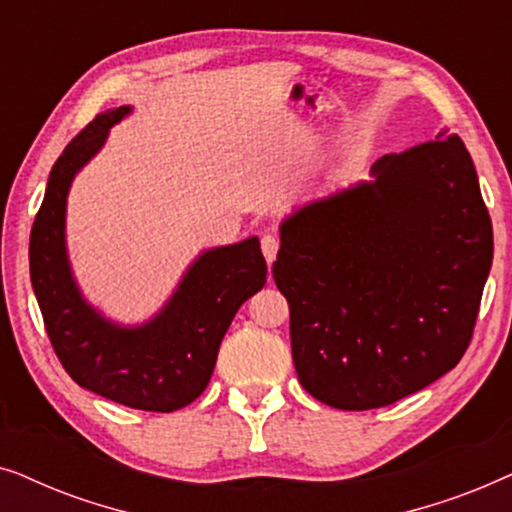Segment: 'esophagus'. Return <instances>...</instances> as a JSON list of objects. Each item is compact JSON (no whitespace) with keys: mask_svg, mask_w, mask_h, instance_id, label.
Listing matches in <instances>:
<instances>
[{"mask_svg":"<svg viewBox=\"0 0 512 512\" xmlns=\"http://www.w3.org/2000/svg\"><path fill=\"white\" fill-rule=\"evenodd\" d=\"M261 249H263V256L265 261L272 265V261L277 258V251H279V240L275 235H263L261 237Z\"/></svg>","mask_w":512,"mask_h":512,"instance_id":"1","label":"esophagus"}]
</instances>
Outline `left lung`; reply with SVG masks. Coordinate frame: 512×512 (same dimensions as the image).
Segmentation results:
<instances>
[{"instance_id": "left-lung-1", "label": "left lung", "mask_w": 512, "mask_h": 512, "mask_svg": "<svg viewBox=\"0 0 512 512\" xmlns=\"http://www.w3.org/2000/svg\"><path fill=\"white\" fill-rule=\"evenodd\" d=\"M370 174L284 219L272 263L298 380L338 410L384 408L450 373L473 338L494 256L457 135L382 156Z\"/></svg>"}]
</instances>
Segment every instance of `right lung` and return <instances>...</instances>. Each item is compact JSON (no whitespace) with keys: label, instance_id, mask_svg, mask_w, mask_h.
I'll return each mask as SVG.
<instances>
[{"label":"right lung","instance_id":"obj_1","mask_svg":"<svg viewBox=\"0 0 512 512\" xmlns=\"http://www.w3.org/2000/svg\"><path fill=\"white\" fill-rule=\"evenodd\" d=\"M128 114L118 107L95 116L55 160L30 235V279L55 354L79 387L135 410L172 412L207 389L223 335L244 300L263 289L268 265L258 237L202 251L142 326H118L81 296L65 244L67 193Z\"/></svg>","mask_w":512,"mask_h":512}]
</instances>
